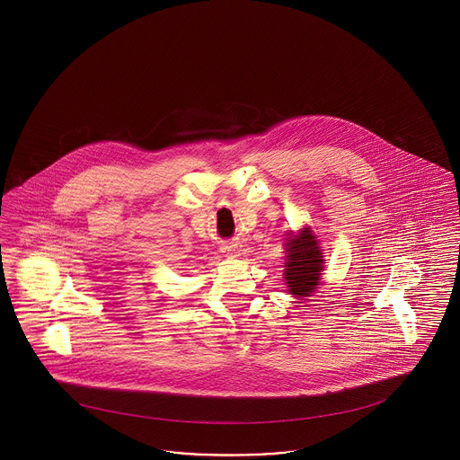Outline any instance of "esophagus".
I'll return each instance as SVG.
<instances>
[{"mask_svg": "<svg viewBox=\"0 0 460 460\" xmlns=\"http://www.w3.org/2000/svg\"><path fill=\"white\" fill-rule=\"evenodd\" d=\"M222 253H226L227 257H236L238 255V246L236 244H226V246H222Z\"/></svg>", "mask_w": 460, "mask_h": 460, "instance_id": "obj_1", "label": "esophagus"}]
</instances>
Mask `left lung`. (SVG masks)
<instances>
[{
  "label": "left lung",
  "mask_w": 460,
  "mask_h": 460,
  "mask_svg": "<svg viewBox=\"0 0 460 460\" xmlns=\"http://www.w3.org/2000/svg\"><path fill=\"white\" fill-rule=\"evenodd\" d=\"M286 238L285 279L288 293L295 295L298 300H305L321 285V274L324 270V255L321 252L319 241L304 227L296 236L293 233Z\"/></svg>",
  "instance_id": "left-lung-1"
}]
</instances>
